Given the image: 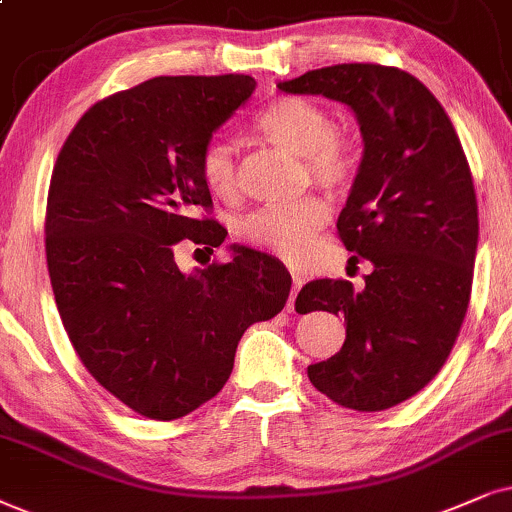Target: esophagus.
<instances>
[{
    "label": "esophagus",
    "mask_w": 512,
    "mask_h": 512,
    "mask_svg": "<svg viewBox=\"0 0 512 512\" xmlns=\"http://www.w3.org/2000/svg\"><path fill=\"white\" fill-rule=\"evenodd\" d=\"M290 276H293V290H290V300H288V307H286V312H293L295 309V297H297V290L302 288V276L300 274H295V271H290Z\"/></svg>",
    "instance_id": "esophagus-1"
}]
</instances>
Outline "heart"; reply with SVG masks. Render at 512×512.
I'll use <instances>...</instances> for the list:
<instances>
[{"instance_id":"1","label":"heart","mask_w":512,"mask_h":512,"mask_svg":"<svg viewBox=\"0 0 512 512\" xmlns=\"http://www.w3.org/2000/svg\"><path fill=\"white\" fill-rule=\"evenodd\" d=\"M252 125L274 144L300 155L304 170L316 184L338 189L352 177L354 153L340 134L333 118L319 103L300 96H281L255 115ZM200 179L219 198L238 191L236 151L226 139H210L198 160ZM328 222V208L319 198H302L297 203L269 205L243 219L241 234L257 248L281 260L297 262L314 248L316 234Z\"/></svg>"}]
</instances>
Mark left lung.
Here are the masks:
<instances>
[{"label": "left lung", "mask_w": 512, "mask_h": 512, "mask_svg": "<svg viewBox=\"0 0 512 512\" xmlns=\"http://www.w3.org/2000/svg\"><path fill=\"white\" fill-rule=\"evenodd\" d=\"M278 89L345 103L364 139L338 234L373 271L361 290L333 278L300 290L295 309L347 323L340 352L307 375L345 409H390L435 378L468 312L480 234L468 160L442 103L399 68L340 63Z\"/></svg>", "instance_id": "1"}]
</instances>
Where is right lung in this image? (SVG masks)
Listing matches in <instances>:
<instances>
[{
    "label": "right lung",
    "mask_w": 512,
    "mask_h": 512,
    "mask_svg": "<svg viewBox=\"0 0 512 512\" xmlns=\"http://www.w3.org/2000/svg\"><path fill=\"white\" fill-rule=\"evenodd\" d=\"M250 75L153 77L94 103L54 165L47 267L70 342L129 409L174 420L229 380L238 340L286 307L290 274L264 252L184 274L179 241L219 248L198 160L255 92Z\"/></svg>",
    "instance_id": "obj_1"
}]
</instances>
